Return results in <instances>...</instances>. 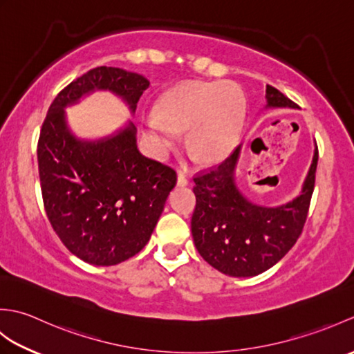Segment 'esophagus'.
<instances>
[{"label":"esophagus","mask_w":354,"mask_h":354,"mask_svg":"<svg viewBox=\"0 0 354 354\" xmlns=\"http://www.w3.org/2000/svg\"><path fill=\"white\" fill-rule=\"evenodd\" d=\"M176 184H178L179 187H184V185L189 184V179H187V178L183 175V173H179L178 179H176Z\"/></svg>","instance_id":"esophagus-1"}]
</instances>
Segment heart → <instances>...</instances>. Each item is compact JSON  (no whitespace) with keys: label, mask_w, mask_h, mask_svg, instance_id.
I'll return each mask as SVG.
<instances>
[{"label":"heart","mask_w":354,"mask_h":354,"mask_svg":"<svg viewBox=\"0 0 354 354\" xmlns=\"http://www.w3.org/2000/svg\"><path fill=\"white\" fill-rule=\"evenodd\" d=\"M245 99L230 82H187L164 97L160 111L142 117L146 137L164 155L189 129L187 141L202 162L213 164L234 149L242 129Z\"/></svg>","instance_id":"1"}]
</instances>
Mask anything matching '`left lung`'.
Instances as JSON below:
<instances>
[{
    "instance_id": "left-lung-1",
    "label": "left lung",
    "mask_w": 354,
    "mask_h": 354,
    "mask_svg": "<svg viewBox=\"0 0 354 354\" xmlns=\"http://www.w3.org/2000/svg\"><path fill=\"white\" fill-rule=\"evenodd\" d=\"M297 104L274 86L266 85L265 109ZM240 145L213 171L194 178L196 208L192 234L198 252L219 272L245 278L272 268L295 245L304 227L315 185L318 147L298 196L286 204H255L240 190L236 167Z\"/></svg>"
}]
</instances>
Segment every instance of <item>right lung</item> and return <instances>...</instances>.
I'll list each match as a JSON object with an SVG mask.
<instances>
[{
  "label": "right lung",
  "mask_w": 354,
  "mask_h": 354,
  "mask_svg": "<svg viewBox=\"0 0 354 354\" xmlns=\"http://www.w3.org/2000/svg\"><path fill=\"white\" fill-rule=\"evenodd\" d=\"M149 85L138 73L97 66L57 94L42 124L37 164L45 212L68 251L89 265H118L146 246L176 173L140 152L131 120L104 137L82 138L65 109L109 91L133 115Z\"/></svg>",
  "instance_id": "add662e5"
}]
</instances>
